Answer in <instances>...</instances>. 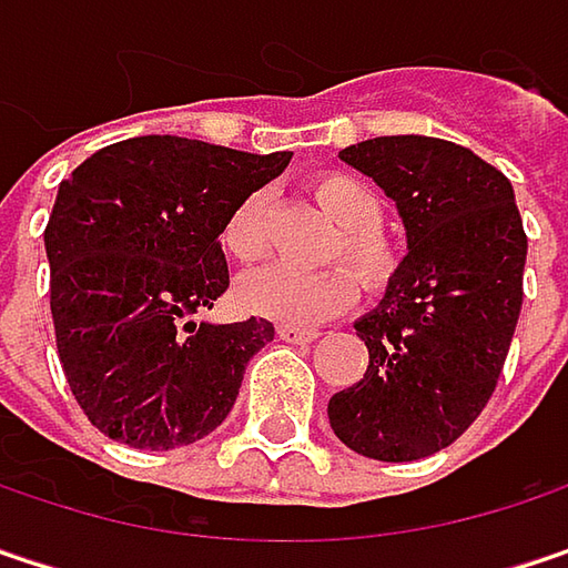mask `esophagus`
<instances>
[{
	"label": "esophagus",
	"mask_w": 568,
	"mask_h": 568,
	"mask_svg": "<svg viewBox=\"0 0 568 568\" xmlns=\"http://www.w3.org/2000/svg\"><path fill=\"white\" fill-rule=\"evenodd\" d=\"M280 337H283L285 344H308V341H315L318 332H312V328H292V325H283L280 328Z\"/></svg>",
	"instance_id": "esophagus-1"
}]
</instances>
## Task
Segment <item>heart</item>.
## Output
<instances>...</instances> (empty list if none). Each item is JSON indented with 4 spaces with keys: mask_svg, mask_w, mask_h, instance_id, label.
Instances as JSON below:
<instances>
[{
    "mask_svg": "<svg viewBox=\"0 0 568 568\" xmlns=\"http://www.w3.org/2000/svg\"><path fill=\"white\" fill-rule=\"evenodd\" d=\"M308 191L337 227L325 256L344 260L364 288H384L399 266V253L387 233L381 231L384 201L377 197V191L347 172H325L312 179ZM221 243L240 266H253L263 260L270 236L260 194H250L233 207L221 231ZM354 276L344 266H325L312 273L273 266L246 276L236 288V298L250 315L292 328H312L354 302Z\"/></svg>",
    "mask_w": 568,
    "mask_h": 568,
    "instance_id": "obj_1",
    "label": "heart"
}]
</instances>
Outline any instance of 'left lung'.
Listing matches in <instances>:
<instances>
[{
  "label": "left lung",
  "instance_id": "1",
  "mask_svg": "<svg viewBox=\"0 0 568 568\" xmlns=\"http://www.w3.org/2000/svg\"><path fill=\"white\" fill-rule=\"evenodd\" d=\"M341 159L396 201L409 253L354 325L371 364L328 419L357 455L416 462L488 406L524 305L527 233L510 181L465 145L377 135Z\"/></svg>",
  "mask_w": 568,
  "mask_h": 568
}]
</instances>
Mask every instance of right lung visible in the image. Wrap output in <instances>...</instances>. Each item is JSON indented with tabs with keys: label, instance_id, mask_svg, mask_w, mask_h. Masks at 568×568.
<instances>
[{
	"label": "right lung",
	"instance_id": "obj_1",
	"mask_svg": "<svg viewBox=\"0 0 568 568\" xmlns=\"http://www.w3.org/2000/svg\"><path fill=\"white\" fill-rule=\"evenodd\" d=\"M288 152L250 155L181 135L106 145L58 187L44 227L58 357L83 416L113 442L169 452L214 433L266 318L194 322L227 292L221 231Z\"/></svg>",
	"mask_w": 568,
	"mask_h": 568
}]
</instances>
